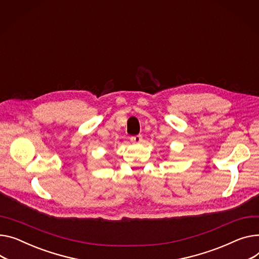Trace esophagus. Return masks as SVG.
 I'll return each mask as SVG.
<instances>
[{"label":"esophagus","instance_id":"esophagus-1","mask_svg":"<svg viewBox=\"0 0 259 259\" xmlns=\"http://www.w3.org/2000/svg\"><path fill=\"white\" fill-rule=\"evenodd\" d=\"M130 141L132 143H135V144H140L143 142V136L142 135H135V136H131L130 137Z\"/></svg>","mask_w":259,"mask_h":259}]
</instances>
